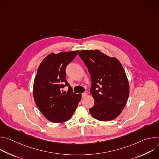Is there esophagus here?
Segmentation results:
<instances>
[{
    "instance_id": "obj_1",
    "label": "esophagus",
    "mask_w": 159,
    "mask_h": 159,
    "mask_svg": "<svg viewBox=\"0 0 159 159\" xmlns=\"http://www.w3.org/2000/svg\"><path fill=\"white\" fill-rule=\"evenodd\" d=\"M87 96V94L86 93H84L82 94V98H85Z\"/></svg>"
}]
</instances>
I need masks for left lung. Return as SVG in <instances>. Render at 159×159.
<instances>
[{
	"mask_svg": "<svg viewBox=\"0 0 159 159\" xmlns=\"http://www.w3.org/2000/svg\"><path fill=\"white\" fill-rule=\"evenodd\" d=\"M79 56L90 75V92L94 99L89 109L91 115L101 121L117 118L125 107L129 87L127 77L120 61L99 50H81Z\"/></svg>",
	"mask_w": 159,
	"mask_h": 159,
	"instance_id": "8db88e82",
	"label": "left lung"
}]
</instances>
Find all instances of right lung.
<instances>
[{
  "mask_svg": "<svg viewBox=\"0 0 159 159\" xmlns=\"http://www.w3.org/2000/svg\"><path fill=\"white\" fill-rule=\"evenodd\" d=\"M79 51L50 53L40 63L33 85V96L39 111L48 120L63 123L69 120L81 94H74L66 80L65 69L77 56ZM69 87L67 92L62 89Z\"/></svg>",
  "mask_w": 159,
  "mask_h": 159,
  "instance_id": "obj_1",
  "label": "right lung"
}]
</instances>
